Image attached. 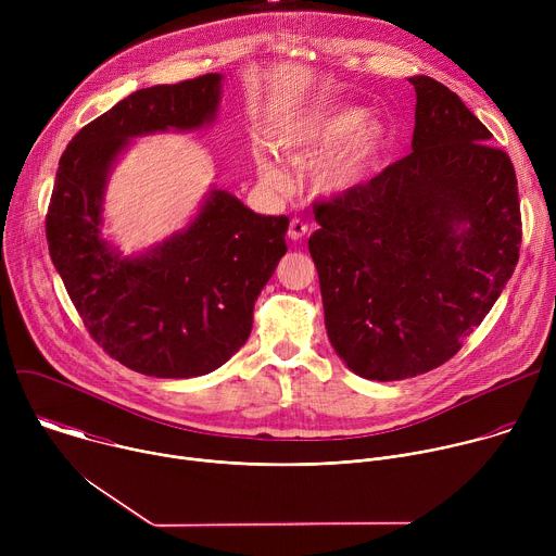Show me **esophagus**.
<instances>
[{
    "label": "esophagus",
    "mask_w": 556,
    "mask_h": 556,
    "mask_svg": "<svg viewBox=\"0 0 556 556\" xmlns=\"http://www.w3.org/2000/svg\"><path fill=\"white\" fill-rule=\"evenodd\" d=\"M307 232V224L299 217H292L290 219V226H288V237L290 240H301V237Z\"/></svg>",
    "instance_id": "esophagus-1"
}]
</instances>
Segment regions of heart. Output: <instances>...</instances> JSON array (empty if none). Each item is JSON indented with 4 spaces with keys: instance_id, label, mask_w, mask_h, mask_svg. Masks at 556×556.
Listing matches in <instances>:
<instances>
[{
    "instance_id": "heart-1",
    "label": "heart",
    "mask_w": 556,
    "mask_h": 556,
    "mask_svg": "<svg viewBox=\"0 0 556 556\" xmlns=\"http://www.w3.org/2000/svg\"><path fill=\"white\" fill-rule=\"evenodd\" d=\"M391 125L380 118H367L363 108H341L324 116L296 125L281 142L294 163L330 151L309 172V187L316 195H343L354 189L371 167L378 151L387 144ZM260 180L277 191L288 187V174L273 161L257 163Z\"/></svg>"
}]
</instances>
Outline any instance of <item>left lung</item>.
<instances>
[{"label":"left lung","mask_w":556,"mask_h":556,"mask_svg":"<svg viewBox=\"0 0 556 556\" xmlns=\"http://www.w3.org/2000/svg\"><path fill=\"white\" fill-rule=\"evenodd\" d=\"M412 153L332 202H314L309 255L326 330L358 376L440 367L500 299L519 260L521 213L506 151L455 92L412 76Z\"/></svg>","instance_id":"obj_1"}]
</instances>
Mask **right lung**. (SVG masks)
<instances>
[{
	"label": "right lung",
	"instance_id": "1",
	"mask_svg": "<svg viewBox=\"0 0 556 556\" xmlns=\"http://www.w3.org/2000/svg\"><path fill=\"white\" fill-rule=\"evenodd\" d=\"M224 76L138 90L65 147L46 217L52 264L92 339L125 367L195 378L222 367L253 330V307L286 255V215H260L211 189L182 228L123 255L103 235L110 174L134 138L211 125Z\"/></svg>",
	"mask_w": 556,
	"mask_h": 556
}]
</instances>
